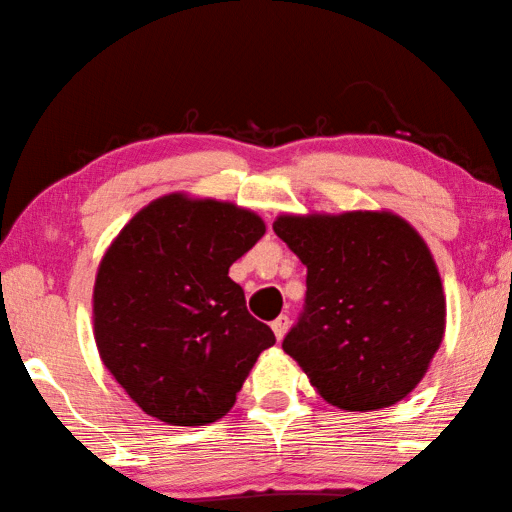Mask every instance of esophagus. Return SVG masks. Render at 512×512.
<instances>
[{"label": "esophagus", "mask_w": 512, "mask_h": 512, "mask_svg": "<svg viewBox=\"0 0 512 512\" xmlns=\"http://www.w3.org/2000/svg\"><path fill=\"white\" fill-rule=\"evenodd\" d=\"M271 327H273L275 338H277V340H282V338L286 336L288 327H291V320H288L286 315H280V318H277V320H273V322H271Z\"/></svg>", "instance_id": "esophagus-1"}]
</instances>
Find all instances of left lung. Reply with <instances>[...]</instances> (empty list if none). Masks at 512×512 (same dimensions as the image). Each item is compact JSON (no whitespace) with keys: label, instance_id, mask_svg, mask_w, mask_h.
Listing matches in <instances>:
<instances>
[{"label":"left lung","instance_id":"8db88e82","mask_svg":"<svg viewBox=\"0 0 512 512\" xmlns=\"http://www.w3.org/2000/svg\"><path fill=\"white\" fill-rule=\"evenodd\" d=\"M273 230L306 266L304 313L282 349L340 410L403 401L445 333L443 284L425 239L389 210L280 215Z\"/></svg>","mask_w":512,"mask_h":512}]
</instances>
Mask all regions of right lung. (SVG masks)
I'll use <instances>...</instances> for the list:
<instances>
[{"label":"right lung","instance_id":"obj_1","mask_svg":"<svg viewBox=\"0 0 512 512\" xmlns=\"http://www.w3.org/2000/svg\"><path fill=\"white\" fill-rule=\"evenodd\" d=\"M264 232L253 210L172 192L138 210L105 250L96 347L147 416L185 427L219 421L259 353L275 345L228 277Z\"/></svg>","mask_w":512,"mask_h":512}]
</instances>
